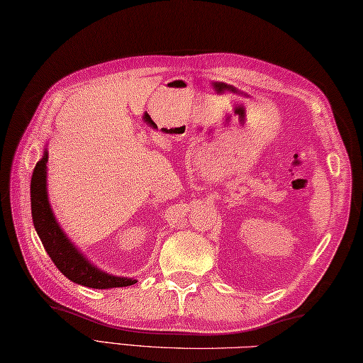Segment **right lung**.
<instances>
[{
	"label": "right lung",
	"mask_w": 363,
	"mask_h": 363,
	"mask_svg": "<svg viewBox=\"0 0 363 363\" xmlns=\"http://www.w3.org/2000/svg\"><path fill=\"white\" fill-rule=\"evenodd\" d=\"M47 161H49V152L44 148L43 158L36 162L31 177V215L34 229L57 269L75 284L93 289L125 288L138 283V279L112 275L91 264L90 259L80 252L66 232L61 229L47 193Z\"/></svg>",
	"instance_id": "add662e5"
}]
</instances>
